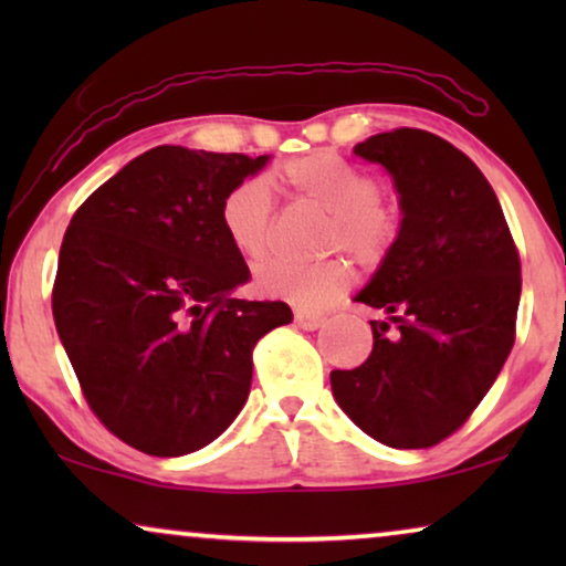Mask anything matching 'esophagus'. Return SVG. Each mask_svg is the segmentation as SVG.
Masks as SVG:
<instances>
[{"label":"esophagus","instance_id":"34e87169","mask_svg":"<svg viewBox=\"0 0 566 566\" xmlns=\"http://www.w3.org/2000/svg\"><path fill=\"white\" fill-rule=\"evenodd\" d=\"M296 327L301 329H319L324 324V316L322 314H308V312H296Z\"/></svg>","mask_w":566,"mask_h":566}]
</instances>
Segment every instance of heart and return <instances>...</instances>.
Masks as SVG:
<instances>
[{"instance_id":"1","label":"heart","mask_w":566,"mask_h":566,"mask_svg":"<svg viewBox=\"0 0 566 566\" xmlns=\"http://www.w3.org/2000/svg\"><path fill=\"white\" fill-rule=\"evenodd\" d=\"M281 182L298 203L329 216L327 247L345 250L360 262H374L399 234V213L378 198V182L350 161L329 151L306 154L281 167ZM275 206L265 177H247L227 192L221 227L229 242L247 260H260L273 237ZM350 285L345 262L296 265L270 260L258 268V289L301 308H322L337 301Z\"/></svg>"}]
</instances>
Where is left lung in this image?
Listing matches in <instances>:
<instances>
[{"instance_id": "left-lung-1", "label": "left lung", "mask_w": 566, "mask_h": 566, "mask_svg": "<svg viewBox=\"0 0 566 566\" xmlns=\"http://www.w3.org/2000/svg\"><path fill=\"white\" fill-rule=\"evenodd\" d=\"M399 192L401 229L355 301L374 350L332 370V394L363 432L391 448L453 436L490 391L515 343L521 258L492 185L467 154L420 128H394L353 149Z\"/></svg>"}]
</instances>
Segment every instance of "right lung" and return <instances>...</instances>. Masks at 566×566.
Listing matches in <instances>:
<instances>
[{
    "mask_svg": "<svg viewBox=\"0 0 566 566\" xmlns=\"http://www.w3.org/2000/svg\"><path fill=\"white\" fill-rule=\"evenodd\" d=\"M265 165L157 146L72 216L53 322L90 409L136 451L169 459L219 438L250 394L258 339L293 319L283 301L231 298L250 268L221 203Z\"/></svg>",
    "mask_w": 566,
    "mask_h": 566,
    "instance_id": "1",
    "label": "right lung"
}]
</instances>
